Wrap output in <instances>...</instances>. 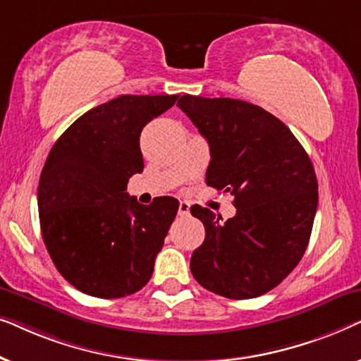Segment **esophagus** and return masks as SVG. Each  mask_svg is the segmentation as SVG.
I'll list each match as a JSON object with an SVG mask.
<instances>
[{"instance_id": "esophagus-1", "label": "esophagus", "mask_w": 361, "mask_h": 361, "mask_svg": "<svg viewBox=\"0 0 361 361\" xmlns=\"http://www.w3.org/2000/svg\"><path fill=\"white\" fill-rule=\"evenodd\" d=\"M189 214H190V204H189V202H185V200H180L179 202V215L187 216Z\"/></svg>"}]
</instances>
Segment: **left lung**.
Returning <instances> with one entry per match:
<instances>
[{
	"label": "left lung",
	"mask_w": 361,
	"mask_h": 361,
	"mask_svg": "<svg viewBox=\"0 0 361 361\" xmlns=\"http://www.w3.org/2000/svg\"><path fill=\"white\" fill-rule=\"evenodd\" d=\"M177 106L209 141L207 185L233 195L236 207L225 224L209 209L190 207L205 226L192 274L224 298H258L307 248L319 200L312 162L289 128L253 103L182 95Z\"/></svg>",
	"instance_id": "8db88e82"
}]
</instances>
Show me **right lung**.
<instances>
[{"label":"right lung","mask_w":361,"mask_h":361,"mask_svg":"<svg viewBox=\"0 0 361 361\" xmlns=\"http://www.w3.org/2000/svg\"><path fill=\"white\" fill-rule=\"evenodd\" d=\"M177 98H113L83 113L49 152L37 187L42 240L59 273L82 293L125 298L151 279L179 200L141 205L126 185L145 167L142 128Z\"/></svg>","instance_id":"1"}]
</instances>
